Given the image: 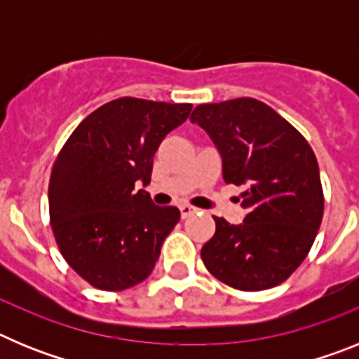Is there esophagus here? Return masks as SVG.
I'll return each mask as SVG.
<instances>
[{"mask_svg":"<svg viewBox=\"0 0 359 359\" xmlns=\"http://www.w3.org/2000/svg\"><path fill=\"white\" fill-rule=\"evenodd\" d=\"M180 212H182V217L187 219V217H190L192 214H196V212H198V208L190 207V205H182V207H180Z\"/></svg>","mask_w":359,"mask_h":359,"instance_id":"34e87169","label":"esophagus"}]
</instances>
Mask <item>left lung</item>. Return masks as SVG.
I'll return each instance as SVG.
<instances>
[{"mask_svg":"<svg viewBox=\"0 0 359 359\" xmlns=\"http://www.w3.org/2000/svg\"><path fill=\"white\" fill-rule=\"evenodd\" d=\"M190 122L208 133L226 183L244 185L241 224L214 217L201 259L217 280L241 291L278 286L302 264L323 215L315 152L297 129L261 100L201 104Z\"/></svg>","mask_w":359,"mask_h":359,"instance_id":"1","label":"left lung"}]
</instances>
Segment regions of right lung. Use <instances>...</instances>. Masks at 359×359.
Instances as JSON below:
<instances>
[{"label":"right lung","instance_id":"right-lung-1","mask_svg":"<svg viewBox=\"0 0 359 359\" xmlns=\"http://www.w3.org/2000/svg\"><path fill=\"white\" fill-rule=\"evenodd\" d=\"M192 104L122 97L86 116L53 161L50 223L65 261L91 286L122 291L151 275L161 244L180 221L145 190L152 158Z\"/></svg>","mask_w":359,"mask_h":359}]
</instances>
